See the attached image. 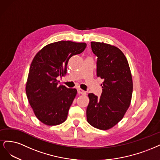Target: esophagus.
I'll return each mask as SVG.
<instances>
[{
  "label": "esophagus",
  "mask_w": 160,
  "mask_h": 160,
  "mask_svg": "<svg viewBox=\"0 0 160 160\" xmlns=\"http://www.w3.org/2000/svg\"><path fill=\"white\" fill-rule=\"evenodd\" d=\"M78 93H79V94H80L85 95V94H86V92L84 91V90H83L80 89V88H78Z\"/></svg>",
  "instance_id": "1"
}]
</instances>
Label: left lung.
Masks as SVG:
<instances>
[{
    "instance_id": "1",
    "label": "left lung",
    "mask_w": 160,
    "mask_h": 160,
    "mask_svg": "<svg viewBox=\"0 0 160 160\" xmlns=\"http://www.w3.org/2000/svg\"><path fill=\"white\" fill-rule=\"evenodd\" d=\"M91 48L98 58L97 77L104 82L100 98L88 94L86 118L91 126L106 130L117 124L130 106L132 78L128 62L119 48L98 42H91Z\"/></svg>"
}]
</instances>
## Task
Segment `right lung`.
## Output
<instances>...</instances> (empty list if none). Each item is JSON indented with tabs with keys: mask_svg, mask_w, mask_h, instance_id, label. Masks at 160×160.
Returning <instances> with one entry per match:
<instances>
[{
	"mask_svg": "<svg viewBox=\"0 0 160 160\" xmlns=\"http://www.w3.org/2000/svg\"><path fill=\"white\" fill-rule=\"evenodd\" d=\"M86 47L84 42L61 40L45 46L33 58L26 93L35 116L44 124L56 126L66 120L77 90L59 86L56 78L66 74L69 59Z\"/></svg>",
	"mask_w": 160,
	"mask_h": 160,
	"instance_id": "add662e5",
	"label": "right lung"
}]
</instances>
